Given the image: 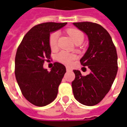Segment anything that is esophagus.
Listing matches in <instances>:
<instances>
[{
    "instance_id": "1",
    "label": "esophagus",
    "mask_w": 127,
    "mask_h": 127,
    "mask_svg": "<svg viewBox=\"0 0 127 127\" xmlns=\"http://www.w3.org/2000/svg\"><path fill=\"white\" fill-rule=\"evenodd\" d=\"M66 70H67V72H68V71H70V70H71V68H70V67L67 66V67H66Z\"/></svg>"
}]
</instances>
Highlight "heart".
<instances>
[{"label": "heart", "mask_w": 127, "mask_h": 127, "mask_svg": "<svg viewBox=\"0 0 127 127\" xmlns=\"http://www.w3.org/2000/svg\"><path fill=\"white\" fill-rule=\"evenodd\" d=\"M67 33L72 38V39L74 43L77 41H79V40L83 41V40H84L83 34L78 30L70 29L67 30ZM58 36H59V32H53L50 36L49 45L51 49H55L57 47ZM74 58V55L69 54L68 53L65 52V51L60 53L57 55L58 61H60V62L64 63V64H70Z\"/></svg>", "instance_id": "1"}]
</instances>
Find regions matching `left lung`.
<instances>
[{"mask_svg": "<svg viewBox=\"0 0 127 127\" xmlns=\"http://www.w3.org/2000/svg\"><path fill=\"white\" fill-rule=\"evenodd\" d=\"M73 24L88 37L89 47L80 62L91 70L85 76L73 70V94L78 102L92 106L102 100L114 81L118 71L116 49L110 35L100 25L88 22Z\"/></svg>", "mask_w": 127, "mask_h": 127, "instance_id": "left-lung-1", "label": "left lung"}]
</instances>
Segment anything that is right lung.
Listing matches in <instances>:
<instances>
[{
  "label": "right lung",
  "mask_w": 127,
  "mask_h": 127,
  "mask_svg": "<svg viewBox=\"0 0 127 127\" xmlns=\"http://www.w3.org/2000/svg\"><path fill=\"white\" fill-rule=\"evenodd\" d=\"M67 23L47 22L30 30L17 50L15 74L22 94L29 102L42 107L54 101L66 72L64 65L54 63L50 72L43 67L50 59V34Z\"/></svg>",
  "instance_id": "add662e5"
}]
</instances>
